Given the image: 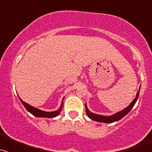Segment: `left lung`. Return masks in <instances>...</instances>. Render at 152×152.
Masks as SVG:
<instances>
[{
	"instance_id": "1",
	"label": "left lung",
	"mask_w": 152,
	"mask_h": 152,
	"mask_svg": "<svg viewBox=\"0 0 152 152\" xmlns=\"http://www.w3.org/2000/svg\"><path fill=\"white\" fill-rule=\"evenodd\" d=\"M139 91H140V88H139V91L137 92L136 96H135V99L132 100V102L130 103V105L129 106V107H126L125 110H122L121 112L117 113L114 114V115H113V116H101V115H97V114H94V113H91L85 105L87 115L89 116L90 119H93V120H94V121H96V122H100V123H113V122L118 121V120H119V119H122L123 117H124L126 114L128 113L131 110L132 108L133 107V106L135 105V103H136L137 100H138V97H139Z\"/></svg>"
}]
</instances>
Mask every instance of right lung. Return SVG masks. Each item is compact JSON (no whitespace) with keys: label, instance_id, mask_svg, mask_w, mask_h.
Masks as SVG:
<instances>
[{"label":"right lung","instance_id":"right-lung-1","mask_svg":"<svg viewBox=\"0 0 152 152\" xmlns=\"http://www.w3.org/2000/svg\"><path fill=\"white\" fill-rule=\"evenodd\" d=\"M20 100L21 103H23V105L25 107V108H26V110L30 113L33 114V116H37V117H45V118L56 117V116H57L60 113V112H61V110H62V107H63V102H62V104H61V107H60L58 110L54 111V112H45V111L40 110H39V109H36L35 108V107H33L32 106L29 105V104H27V103H25L24 101H23L20 98Z\"/></svg>","mask_w":152,"mask_h":152}]
</instances>
